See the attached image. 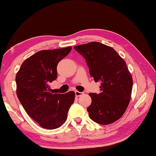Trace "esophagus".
I'll use <instances>...</instances> for the list:
<instances>
[{
	"instance_id": "1",
	"label": "esophagus",
	"mask_w": 156,
	"mask_h": 156,
	"mask_svg": "<svg viewBox=\"0 0 156 156\" xmlns=\"http://www.w3.org/2000/svg\"><path fill=\"white\" fill-rule=\"evenodd\" d=\"M75 94H76V96H77V97L80 96H82V95L83 94V92H80V91H75Z\"/></svg>"
}]
</instances>
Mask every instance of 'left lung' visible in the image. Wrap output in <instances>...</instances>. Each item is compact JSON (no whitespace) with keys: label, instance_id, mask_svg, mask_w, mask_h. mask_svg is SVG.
<instances>
[{"label":"left lung","instance_id":"left-lung-1","mask_svg":"<svg viewBox=\"0 0 156 156\" xmlns=\"http://www.w3.org/2000/svg\"><path fill=\"white\" fill-rule=\"evenodd\" d=\"M85 59L89 73L101 84L100 94L90 93L87 108L91 119L100 125H109L122 117L129 104L133 78L125 60L112 47L99 42L75 46Z\"/></svg>","mask_w":156,"mask_h":156}]
</instances>
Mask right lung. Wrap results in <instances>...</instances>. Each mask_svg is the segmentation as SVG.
I'll return each mask as SVG.
<instances>
[{
    "label": "right lung",
    "mask_w": 156,
    "mask_h": 156,
    "mask_svg": "<svg viewBox=\"0 0 156 156\" xmlns=\"http://www.w3.org/2000/svg\"><path fill=\"white\" fill-rule=\"evenodd\" d=\"M72 47L42 50L26 59L16 76L18 98L27 114L42 127L55 129L67 120L75 92L52 94L49 83L57 78V65Z\"/></svg>",
    "instance_id": "right-lung-1"
}]
</instances>
